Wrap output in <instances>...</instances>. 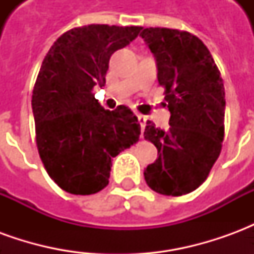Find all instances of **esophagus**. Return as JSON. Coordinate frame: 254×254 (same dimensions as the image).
<instances>
[{"label": "esophagus", "instance_id": "obj_1", "mask_svg": "<svg viewBox=\"0 0 254 254\" xmlns=\"http://www.w3.org/2000/svg\"><path fill=\"white\" fill-rule=\"evenodd\" d=\"M137 120L138 124H140V127H141V133H143L144 129H145V124H147V117L141 116V114H137Z\"/></svg>", "mask_w": 254, "mask_h": 254}]
</instances>
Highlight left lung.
<instances>
[{
  "label": "left lung",
  "mask_w": 254,
  "mask_h": 254,
  "mask_svg": "<svg viewBox=\"0 0 254 254\" xmlns=\"http://www.w3.org/2000/svg\"><path fill=\"white\" fill-rule=\"evenodd\" d=\"M141 38L156 58L158 81L165 88L170 127L147 122L144 137L158 148V159L144 171L152 190L182 196L207 180L224 137V87L207 46L190 32L145 28Z\"/></svg>",
  "instance_id": "1"
}]
</instances>
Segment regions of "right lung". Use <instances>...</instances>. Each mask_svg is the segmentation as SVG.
Returning a JSON list of instances; mask_svg holds the SVG:
<instances>
[{
	"mask_svg": "<svg viewBox=\"0 0 254 254\" xmlns=\"http://www.w3.org/2000/svg\"><path fill=\"white\" fill-rule=\"evenodd\" d=\"M143 27L89 24L54 42L32 91L38 152L63 190L94 194L107 187L111 160L138 141L140 124L127 106L105 110L95 99L113 53L136 39Z\"/></svg>",
	"mask_w": 254,
	"mask_h": 254,
	"instance_id": "right-lung-1",
	"label": "right lung"
}]
</instances>
